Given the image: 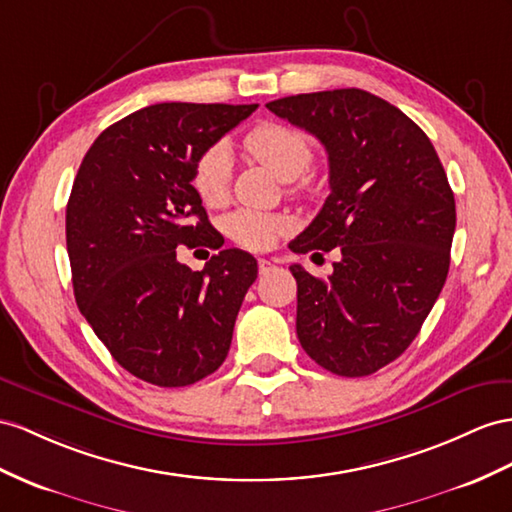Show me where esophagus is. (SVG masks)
<instances>
[{"label": "esophagus", "instance_id": "34e87169", "mask_svg": "<svg viewBox=\"0 0 512 512\" xmlns=\"http://www.w3.org/2000/svg\"><path fill=\"white\" fill-rule=\"evenodd\" d=\"M257 266H259V274H268L270 270H274V264L270 259H259Z\"/></svg>", "mask_w": 512, "mask_h": 512}]
</instances>
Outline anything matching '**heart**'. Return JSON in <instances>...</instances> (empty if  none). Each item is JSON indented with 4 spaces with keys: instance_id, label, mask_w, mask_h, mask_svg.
Masks as SVG:
<instances>
[{
    "instance_id": "b5f03b06",
    "label": "heart",
    "mask_w": 512,
    "mask_h": 512,
    "mask_svg": "<svg viewBox=\"0 0 512 512\" xmlns=\"http://www.w3.org/2000/svg\"><path fill=\"white\" fill-rule=\"evenodd\" d=\"M248 155L268 166L283 181L300 177L313 162L311 142L298 129L264 121L246 131L242 140ZM233 164L227 144H212L194 162L192 183L205 205H222L231 190ZM227 238L251 251H264L272 246L279 235L290 231V220L279 214L255 212V209H238L222 222Z\"/></svg>"
}]
</instances>
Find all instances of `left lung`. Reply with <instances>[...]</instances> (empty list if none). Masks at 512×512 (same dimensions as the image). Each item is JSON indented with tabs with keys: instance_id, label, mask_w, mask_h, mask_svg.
<instances>
[{
	"instance_id": "8db88e82",
	"label": "left lung",
	"mask_w": 512,
	"mask_h": 512,
	"mask_svg": "<svg viewBox=\"0 0 512 512\" xmlns=\"http://www.w3.org/2000/svg\"><path fill=\"white\" fill-rule=\"evenodd\" d=\"M329 153L331 194L290 242L298 255L339 248L329 279L290 266L296 333L337 376H370L411 346L441 294L456 227L454 192L428 136L359 88L266 103Z\"/></svg>"
}]
</instances>
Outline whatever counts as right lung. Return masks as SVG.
Returning <instances> with one entry per match:
<instances>
[{
  "mask_svg": "<svg viewBox=\"0 0 512 512\" xmlns=\"http://www.w3.org/2000/svg\"><path fill=\"white\" fill-rule=\"evenodd\" d=\"M257 110L155 103L101 131L67 205V251L82 316L129 374L186 387L227 359L257 261L225 248L203 270L175 248L225 244L192 186L194 162Z\"/></svg>",
  "mask_w": 512,
  "mask_h": 512,
  "instance_id": "add662e5",
  "label": "right lung"
}]
</instances>
